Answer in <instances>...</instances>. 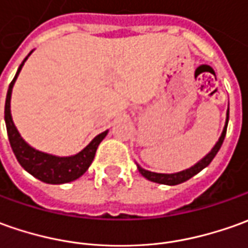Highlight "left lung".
<instances>
[{
	"label": "left lung",
	"instance_id": "1",
	"mask_svg": "<svg viewBox=\"0 0 248 248\" xmlns=\"http://www.w3.org/2000/svg\"><path fill=\"white\" fill-rule=\"evenodd\" d=\"M228 121H230V107L227 110V118H225V124H224V129L221 131V136L218 138L215 146L212 148V151L203 156L200 161H197L194 166H191L187 170H183V171H179V172H173V173H159V172H152V171H148L145 168H142L141 166H138L137 163V170L140 171V173L146 178L148 181L155 182V183H160V185H168V186H175V185H179V183H183V182L188 181L190 178H193L194 175H197L198 172H201L203 168L210 164V161L215 159V156L217 155V152L220 151V148L223 145L224 138H225V134H227V126H228Z\"/></svg>",
	"mask_w": 248,
	"mask_h": 248
}]
</instances>
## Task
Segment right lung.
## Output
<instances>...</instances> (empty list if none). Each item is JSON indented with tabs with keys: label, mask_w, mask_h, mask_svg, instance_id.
I'll use <instances>...</instances> for the list:
<instances>
[{
	"label": "right lung",
	"mask_w": 248,
	"mask_h": 248,
	"mask_svg": "<svg viewBox=\"0 0 248 248\" xmlns=\"http://www.w3.org/2000/svg\"><path fill=\"white\" fill-rule=\"evenodd\" d=\"M31 54L32 51L25 57L21 65L18 66L17 73L9 84L8 93H6L5 124H6V131H8V138L11 142L12 151L20 163V166L23 167L27 172L31 173L32 176H35L36 179L45 182V183H50V185H62V183H67V182H73L87 172V170L93 161L97 146L107 136L108 130L97 134L82 151L76 155H72V156H57V155H51V153L42 152L39 149H35L33 146L30 145L24 138L21 137V134L18 133L17 127L15 126V122L12 119L11 97L12 89L17 80L18 73L21 72L24 62L28 60V57Z\"/></svg>",
	"instance_id": "1"
}]
</instances>
